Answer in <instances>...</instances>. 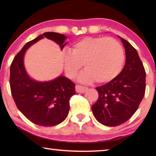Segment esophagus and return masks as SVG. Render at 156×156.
I'll return each instance as SVG.
<instances>
[{"mask_svg":"<svg viewBox=\"0 0 156 156\" xmlns=\"http://www.w3.org/2000/svg\"><path fill=\"white\" fill-rule=\"evenodd\" d=\"M88 90L87 87H85L81 86V85H76V91L77 93H80V94H84Z\"/></svg>","mask_w":156,"mask_h":156,"instance_id":"obj_1","label":"esophagus"}]
</instances>
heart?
I'll return each mask as SVG.
<instances>
[{"instance_id": "heart-1", "label": "heart", "mask_w": 156, "mask_h": 156, "mask_svg": "<svg viewBox=\"0 0 156 156\" xmlns=\"http://www.w3.org/2000/svg\"><path fill=\"white\" fill-rule=\"evenodd\" d=\"M66 75L75 78L83 67L86 69L78 77L83 83L96 80L98 83L112 81L122 72L125 53L120 43L113 38L87 36L76 42L72 51L62 54Z\"/></svg>"}]
</instances>
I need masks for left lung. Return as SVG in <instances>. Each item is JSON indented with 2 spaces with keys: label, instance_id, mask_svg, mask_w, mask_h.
Wrapping results in <instances>:
<instances>
[{
  "label": "left lung",
  "instance_id": "left-lung-1",
  "mask_svg": "<svg viewBox=\"0 0 156 156\" xmlns=\"http://www.w3.org/2000/svg\"><path fill=\"white\" fill-rule=\"evenodd\" d=\"M118 37L125 49V67L114 80L96 87L99 98L91 107L96 119L107 126L120 125L134 114L146 87V73L138 51L128 41Z\"/></svg>",
  "mask_w": 156,
  "mask_h": 156
}]
</instances>
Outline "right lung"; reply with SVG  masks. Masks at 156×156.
<instances>
[{
	"label": "right lung",
	"instance_id": "add662e5",
	"mask_svg": "<svg viewBox=\"0 0 156 156\" xmlns=\"http://www.w3.org/2000/svg\"><path fill=\"white\" fill-rule=\"evenodd\" d=\"M44 38L54 41L61 50L67 44V36L45 32L25 44L10 67V87L18 109L36 125L51 126L64 121L69 111V99L76 94L75 84L60 75L49 81L31 78L25 69L24 56L30 47Z\"/></svg>",
	"mask_w": 156,
	"mask_h": 156
}]
</instances>
